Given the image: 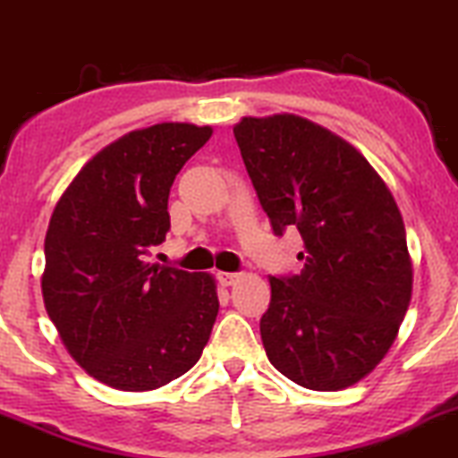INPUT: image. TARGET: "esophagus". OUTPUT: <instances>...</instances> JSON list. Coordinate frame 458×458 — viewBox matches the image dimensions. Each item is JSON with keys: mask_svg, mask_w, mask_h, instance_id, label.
I'll use <instances>...</instances> for the list:
<instances>
[{"mask_svg": "<svg viewBox=\"0 0 458 458\" xmlns=\"http://www.w3.org/2000/svg\"><path fill=\"white\" fill-rule=\"evenodd\" d=\"M216 277H219L221 284L230 287V284H234V282H237L239 277H242V273H225V271H221V273H216Z\"/></svg>", "mask_w": 458, "mask_h": 458, "instance_id": "esophagus-1", "label": "esophagus"}]
</instances>
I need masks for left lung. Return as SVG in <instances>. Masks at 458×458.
I'll use <instances>...</instances> for the list:
<instances>
[{"label": "left lung", "mask_w": 458, "mask_h": 458, "mask_svg": "<svg viewBox=\"0 0 458 458\" xmlns=\"http://www.w3.org/2000/svg\"><path fill=\"white\" fill-rule=\"evenodd\" d=\"M276 237L296 228L301 273L271 277L259 320L267 357L311 391L370 373L411 301L403 215L377 171L335 132L296 114L243 117L233 128Z\"/></svg>", "instance_id": "obj_1"}]
</instances>
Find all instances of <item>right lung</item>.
Masks as SVG:
<instances>
[{
    "label": "right lung",
    "instance_id": "add662e5",
    "mask_svg": "<svg viewBox=\"0 0 458 458\" xmlns=\"http://www.w3.org/2000/svg\"><path fill=\"white\" fill-rule=\"evenodd\" d=\"M209 135L194 123L128 132L79 171L51 215L47 314L79 366L119 391L187 373L219 314L208 273L147 262L171 228V185Z\"/></svg>",
    "mask_w": 458,
    "mask_h": 458
}]
</instances>
